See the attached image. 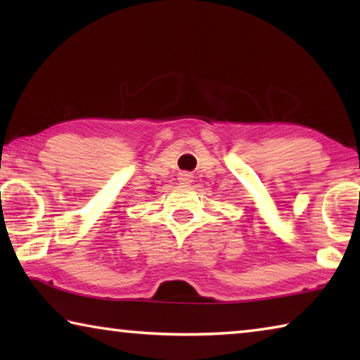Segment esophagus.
<instances>
[{
	"label": "esophagus",
	"instance_id": "34e87169",
	"mask_svg": "<svg viewBox=\"0 0 360 360\" xmlns=\"http://www.w3.org/2000/svg\"><path fill=\"white\" fill-rule=\"evenodd\" d=\"M178 181H179V184L187 186V184H191V182L193 181V176L191 173H187V172H182L178 176Z\"/></svg>",
	"mask_w": 360,
	"mask_h": 360
}]
</instances>
